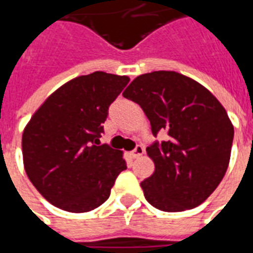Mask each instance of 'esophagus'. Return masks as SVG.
I'll return each mask as SVG.
<instances>
[{
    "label": "esophagus",
    "mask_w": 253,
    "mask_h": 253,
    "mask_svg": "<svg viewBox=\"0 0 253 253\" xmlns=\"http://www.w3.org/2000/svg\"><path fill=\"white\" fill-rule=\"evenodd\" d=\"M143 152H144V148H143V146H136L135 150L130 152V157L133 159L139 158V157H141L143 155Z\"/></svg>",
    "instance_id": "esophagus-1"
}]
</instances>
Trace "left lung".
<instances>
[{
	"label": "left lung",
	"instance_id": "obj_1",
	"mask_svg": "<svg viewBox=\"0 0 253 253\" xmlns=\"http://www.w3.org/2000/svg\"><path fill=\"white\" fill-rule=\"evenodd\" d=\"M123 95L146 113L152 135H168L147 147L155 165L140 184L147 202L168 212L198 207L229 166L234 128L226 110L202 84L173 71L140 75Z\"/></svg>",
	"mask_w": 253,
	"mask_h": 253
}]
</instances>
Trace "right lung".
Segmentation results:
<instances>
[{"label": "right lung", "mask_w": 253, "mask_h": 253, "mask_svg": "<svg viewBox=\"0 0 253 253\" xmlns=\"http://www.w3.org/2000/svg\"><path fill=\"white\" fill-rule=\"evenodd\" d=\"M128 76L94 72L68 82L34 113L23 132V162L32 185L49 203L87 212L105 203L126 169L123 152L96 146L109 106Z\"/></svg>", "instance_id": "obj_1"}]
</instances>
